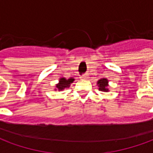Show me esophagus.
Listing matches in <instances>:
<instances>
[{"label": "esophagus", "instance_id": "1", "mask_svg": "<svg viewBox=\"0 0 153 153\" xmlns=\"http://www.w3.org/2000/svg\"><path fill=\"white\" fill-rule=\"evenodd\" d=\"M83 79H88V74H83V75H82V77H81Z\"/></svg>", "mask_w": 153, "mask_h": 153}]
</instances>
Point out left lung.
Instances as JSON below:
<instances>
[{"label":"left lung","instance_id":"1","mask_svg":"<svg viewBox=\"0 0 153 153\" xmlns=\"http://www.w3.org/2000/svg\"><path fill=\"white\" fill-rule=\"evenodd\" d=\"M97 85H98L99 90L102 92H108L109 91V89H108V80L105 78L98 80Z\"/></svg>","mask_w":153,"mask_h":153}]
</instances>
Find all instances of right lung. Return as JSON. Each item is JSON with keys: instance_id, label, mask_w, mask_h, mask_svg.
I'll return each instance as SVG.
<instances>
[{"instance_id": "1", "label": "right lung", "mask_w": 153, "mask_h": 153, "mask_svg": "<svg viewBox=\"0 0 153 153\" xmlns=\"http://www.w3.org/2000/svg\"><path fill=\"white\" fill-rule=\"evenodd\" d=\"M74 79L73 78H70L66 79L65 78H60V80H59V83L56 84V89L59 90V91H61V90H64L66 88H69L70 86V83H72L74 82Z\"/></svg>"}]
</instances>
